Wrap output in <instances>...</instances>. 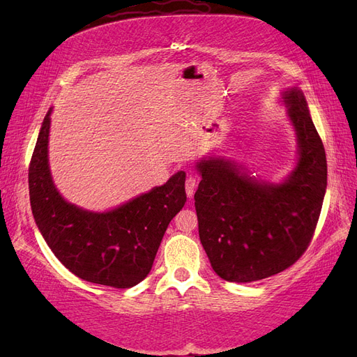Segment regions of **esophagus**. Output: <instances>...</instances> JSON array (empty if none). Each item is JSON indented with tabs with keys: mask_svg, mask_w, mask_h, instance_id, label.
I'll list each match as a JSON object with an SVG mask.
<instances>
[{
	"mask_svg": "<svg viewBox=\"0 0 357 357\" xmlns=\"http://www.w3.org/2000/svg\"><path fill=\"white\" fill-rule=\"evenodd\" d=\"M197 185H198V181H197V178H195V177L189 176V177L186 178V195H188L189 198H192V197H193V193H195Z\"/></svg>",
	"mask_w": 357,
	"mask_h": 357,
	"instance_id": "1",
	"label": "esophagus"
}]
</instances>
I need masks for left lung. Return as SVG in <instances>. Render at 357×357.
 <instances>
[{
	"instance_id": "left-lung-1",
	"label": "left lung",
	"mask_w": 357,
	"mask_h": 357,
	"mask_svg": "<svg viewBox=\"0 0 357 357\" xmlns=\"http://www.w3.org/2000/svg\"><path fill=\"white\" fill-rule=\"evenodd\" d=\"M298 142L296 164L278 181L250 176L222 156L197 162L199 240L214 273L250 283L294 265L307 250L328 185L326 153L299 88L282 92Z\"/></svg>"
}]
</instances>
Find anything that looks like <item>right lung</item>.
<instances>
[{
  "label": "right lung",
  "instance_id": "1",
  "mask_svg": "<svg viewBox=\"0 0 357 357\" xmlns=\"http://www.w3.org/2000/svg\"><path fill=\"white\" fill-rule=\"evenodd\" d=\"M50 114L41 123L28 181L38 231L61 264L86 282L128 289L149 275L164 234L186 202V172L109 211L63 199L49 168Z\"/></svg>",
  "mask_w": 357,
  "mask_h": 357
}]
</instances>
